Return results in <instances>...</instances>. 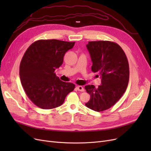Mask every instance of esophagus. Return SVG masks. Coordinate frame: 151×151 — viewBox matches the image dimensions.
Here are the masks:
<instances>
[{
	"mask_svg": "<svg viewBox=\"0 0 151 151\" xmlns=\"http://www.w3.org/2000/svg\"><path fill=\"white\" fill-rule=\"evenodd\" d=\"M76 89L78 90V91H81V92H83V91H84V88L83 86H77L76 87Z\"/></svg>",
	"mask_w": 151,
	"mask_h": 151,
	"instance_id": "obj_1",
	"label": "esophagus"
}]
</instances>
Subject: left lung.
I'll use <instances>...</instances> for the list:
<instances>
[{
  "label": "left lung",
  "mask_w": 151,
  "mask_h": 151,
  "mask_svg": "<svg viewBox=\"0 0 151 151\" xmlns=\"http://www.w3.org/2000/svg\"><path fill=\"white\" fill-rule=\"evenodd\" d=\"M93 65L91 70L101 76V84L85 86L90 94L86 106L102 111L113 106L125 92L129 80V65L125 52L117 43L109 41L89 42L86 45Z\"/></svg>",
  "instance_id": "8db88e82"
}]
</instances>
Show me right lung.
<instances>
[{
	"label": "right lung",
	"instance_id": "add662e5",
	"mask_svg": "<svg viewBox=\"0 0 151 151\" xmlns=\"http://www.w3.org/2000/svg\"><path fill=\"white\" fill-rule=\"evenodd\" d=\"M74 45L58 40H40L27 49L20 63L19 76L26 95L36 106L46 109L58 107L74 89V84L62 81L54 73Z\"/></svg>",
	"mask_w": 151,
	"mask_h": 151
}]
</instances>
